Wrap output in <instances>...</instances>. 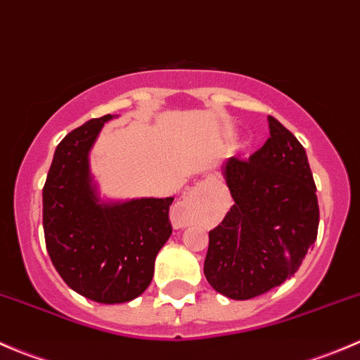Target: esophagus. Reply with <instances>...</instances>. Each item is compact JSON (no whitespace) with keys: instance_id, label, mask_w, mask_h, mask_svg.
<instances>
[{"instance_id":"1","label":"esophagus","mask_w":360,"mask_h":360,"mask_svg":"<svg viewBox=\"0 0 360 360\" xmlns=\"http://www.w3.org/2000/svg\"><path fill=\"white\" fill-rule=\"evenodd\" d=\"M202 193H203V184H197V186L191 188V190L188 191L183 202L177 203L176 209H174V224H176V228H181V226H184V224H186L188 207H190L191 202L197 200V198L200 197Z\"/></svg>"}]
</instances>
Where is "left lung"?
I'll use <instances>...</instances> for the list:
<instances>
[{"mask_svg":"<svg viewBox=\"0 0 360 360\" xmlns=\"http://www.w3.org/2000/svg\"><path fill=\"white\" fill-rule=\"evenodd\" d=\"M270 137L224 177L235 203L209 231L203 274L217 292L250 300L291 278L317 240V188L300 141L274 116Z\"/></svg>","mask_w":360,"mask_h":360,"instance_id":"8db88e82","label":"left lung"}]
</instances>
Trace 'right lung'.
<instances>
[{"label":"right lung","instance_id":"right-lung-1","mask_svg":"<svg viewBox=\"0 0 360 360\" xmlns=\"http://www.w3.org/2000/svg\"><path fill=\"white\" fill-rule=\"evenodd\" d=\"M111 115L71 130L57 146L43 186V231L63 281L97 303H125L143 294L155 257L172 233L174 198L99 205L89 176V150Z\"/></svg>","mask_w":360,"mask_h":360}]
</instances>
